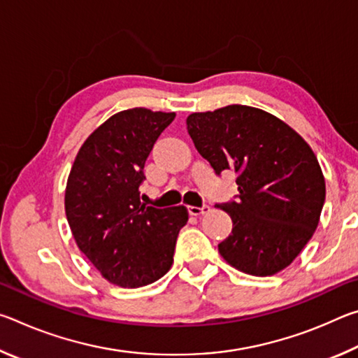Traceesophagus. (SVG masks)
<instances>
[{
    "instance_id": "obj_1",
    "label": "esophagus",
    "mask_w": 358,
    "mask_h": 358,
    "mask_svg": "<svg viewBox=\"0 0 358 358\" xmlns=\"http://www.w3.org/2000/svg\"><path fill=\"white\" fill-rule=\"evenodd\" d=\"M187 211H189V215L192 216H201V215L208 213L210 207L208 205H202V207H192V205H189V207H187Z\"/></svg>"
}]
</instances>
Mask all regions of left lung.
I'll list each match as a JSON object with an SVG mask.
<instances>
[{
	"mask_svg": "<svg viewBox=\"0 0 358 358\" xmlns=\"http://www.w3.org/2000/svg\"><path fill=\"white\" fill-rule=\"evenodd\" d=\"M186 124L216 175L237 173V201L216 205L234 222L217 245L224 260L254 276L286 268L311 240L325 202L310 145L282 120L250 106L191 113Z\"/></svg>",
	"mask_w": 358,
	"mask_h": 358,
	"instance_id": "8db88e82",
	"label": "left lung"
}]
</instances>
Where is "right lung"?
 I'll return each mask as SVG.
<instances>
[{
    "label": "right lung",
    "mask_w": 358,
    "mask_h": 358,
    "mask_svg": "<svg viewBox=\"0 0 358 358\" xmlns=\"http://www.w3.org/2000/svg\"><path fill=\"white\" fill-rule=\"evenodd\" d=\"M175 113L136 107L112 115L78 150L64 194L74 240L108 282L147 286L173 262L183 205L147 207L141 202L145 161Z\"/></svg>",
    "instance_id": "add662e5"
}]
</instances>
